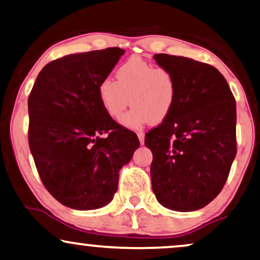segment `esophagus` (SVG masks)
Segmentation results:
<instances>
[{
	"label": "esophagus",
	"mask_w": 260,
	"mask_h": 260,
	"mask_svg": "<svg viewBox=\"0 0 260 260\" xmlns=\"http://www.w3.org/2000/svg\"><path fill=\"white\" fill-rule=\"evenodd\" d=\"M137 134H138V138H139L140 144H141V145H143V144H144V139H145V134H144L143 132H138Z\"/></svg>",
	"instance_id": "esophagus-1"
}]
</instances>
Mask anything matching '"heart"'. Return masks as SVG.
I'll list each match as a JSON object with an SVG mask.
<instances>
[{
  "label": "heart",
  "mask_w": 260,
  "mask_h": 260,
  "mask_svg": "<svg viewBox=\"0 0 260 260\" xmlns=\"http://www.w3.org/2000/svg\"><path fill=\"white\" fill-rule=\"evenodd\" d=\"M116 81L109 78L98 84V98L113 119H120L128 104L133 106L122 123L139 128L150 121L162 122L176 103L175 75L162 66H154L140 57H131L115 72Z\"/></svg>",
  "instance_id": "heart-1"
}]
</instances>
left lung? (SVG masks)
I'll return each mask as SVG.
<instances>
[{
	"label": "left lung",
	"mask_w": 260,
	"mask_h": 260,
	"mask_svg": "<svg viewBox=\"0 0 260 260\" xmlns=\"http://www.w3.org/2000/svg\"><path fill=\"white\" fill-rule=\"evenodd\" d=\"M175 75L172 113L145 134L152 152L151 181L159 204L194 211L221 192L236 154V103L224 77L211 64L156 54Z\"/></svg>",
	"instance_id": "left-lung-1"
}]
</instances>
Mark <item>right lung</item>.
<instances>
[{
  "instance_id": "add662e5",
  "label": "right lung",
  "mask_w": 260,
  "mask_h": 260,
  "mask_svg": "<svg viewBox=\"0 0 260 260\" xmlns=\"http://www.w3.org/2000/svg\"><path fill=\"white\" fill-rule=\"evenodd\" d=\"M123 54L115 47L51 61L28 96V145L36 168L48 192L71 209L109 204L120 169L140 145L98 98V84Z\"/></svg>"
}]
</instances>
